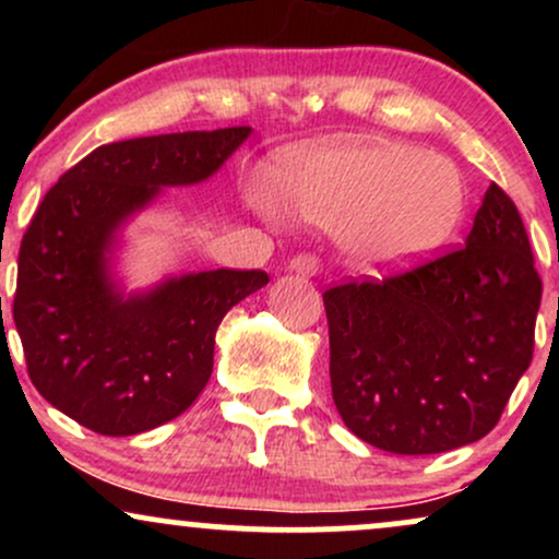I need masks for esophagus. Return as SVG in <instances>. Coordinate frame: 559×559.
I'll return each mask as SVG.
<instances>
[{
  "label": "esophagus",
  "mask_w": 559,
  "mask_h": 559,
  "mask_svg": "<svg viewBox=\"0 0 559 559\" xmlns=\"http://www.w3.org/2000/svg\"><path fill=\"white\" fill-rule=\"evenodd\" d=\"M318 267H320V262L316 254H297V258L288 262V271L297 273V275H305V278L316 275Z\"/></svg>",
  "instance_id": "obj_1"
}]
</instances>
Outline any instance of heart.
Wrapping results in <instances>:
<instances>
[{
    "mask_svg": "<svg viewBox=\"0 0 559 559\" xmlns=\"http://www.w3.org/2000/svg\"><path fill=\"white\" fill-rule=\"evenodd\" d=\"M243 202L271 226H286L292 213L338 234L365 271H407L452 239L467 191L447 157L404 141L349 139L292 150L278 181L249 178Z\"/></svg>",
    "mask_w": 559,
    "mask_h": 559,
    "instance_id": "heart-1",
    "label": "heart"
}]
</instances>
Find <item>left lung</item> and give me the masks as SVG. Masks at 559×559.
<instances>
[{"label":"left lung","mask_w":559,"mask_h":559,"mask_svg":"<svg viewBox=\"0 0 559 559\" xmlns=\"http://www.w3.org/2000/svg\"><path fill=\"white\" fill-rule=\"evenodd\" d=\"M323 301L346 428L383 452L439 454L497 426L534 355L542 278L521 213L491 183L457 252Z\"/></svg>","instance_id":"1"}]
</instances>
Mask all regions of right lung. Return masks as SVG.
I'll list each match as a JSON object with an SVG mask.
<instances>
[{"instance_id": "1", "label": "right lung", "mask_w": 559, "mask_h": 559, "mask_svg": "<svg viewBox=\"0 0 559 559\" xmlns=\"http://www.w3.org/2000/svg\"><path fill=\"white\" fill-rule=\"evenodd\" d=\"M252 128L96 146L47 191L17 258L12 318L28 376L52 407L102 436H136L191 407L213 373L215 331L267 284L262 271H199L126 292L123 230L168 186L207 181Z\"/></svg>"}]
</instances>
